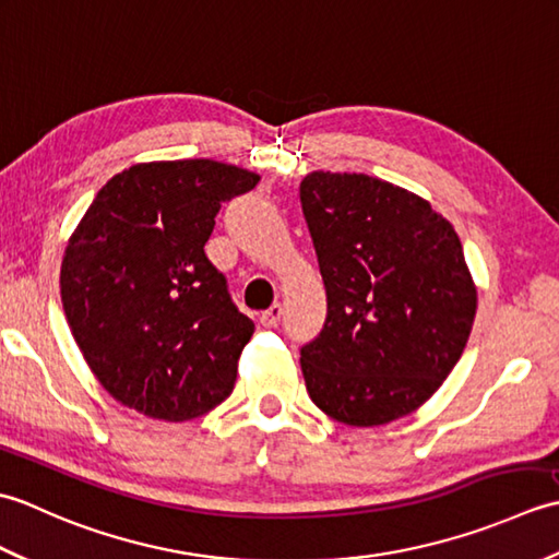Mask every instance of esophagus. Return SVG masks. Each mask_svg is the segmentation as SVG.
I'll return each instance as SVG.
<instances>
[{
	"label": "esophagus",
	"mask_w": 559,
	"mask_h": 559,
	"mask_svg": "<svg viewBox=\"0 0 559 559\" xmlns=\"http://www.w3.org/2000/svg\"><path fill=\"white\" fill-rule=\"evenodd\" d=\"M281 314H283V307L281 305H271L266 312H261L259 322H261V326H264V329H273V326H278Z\"/></svg>",
	"instance_id": "1"
}]
</instances>
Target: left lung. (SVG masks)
Wrapping results in <instances>:
<instances>
[{
  "label": "left lung",
  "mask_w": 559,
  "mask_h": 559,
  "mask_svg": "<svg viewBox=\"0 0 559 559\" xmlns=\"http://www.w3.org/2000/svg\"><path fill=\"white\" fill-rule=\"evenodd\" d=\"M300 201L326 288L324 329L300 350L310 399L353 427L418 411L476 319L454 225L423 197L358 173H310Z\"/></svg>",
  "instance_id": "8db88e82"
}]
</instances>
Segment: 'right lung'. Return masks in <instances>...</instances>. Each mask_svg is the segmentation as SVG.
I'll use <instances>...</instances> for the list:
<instances>
[{"label":"right lung","instance_id":"1","mask_svg":"<svg viewBox=\"0 0 559 559\" xmlns=\"http://www.w3.org/2000/svg\"><path fill=\"white\" fill-rule=\"evenodd\" d=\"M257 182L209 158L136 163L105 182L71 233L59 271L67 322L122 406L182 423L230 396L254 324L204 245L223 201Z\"/></svg>","mask_w":559,"mask_h":559}]
</instances>
